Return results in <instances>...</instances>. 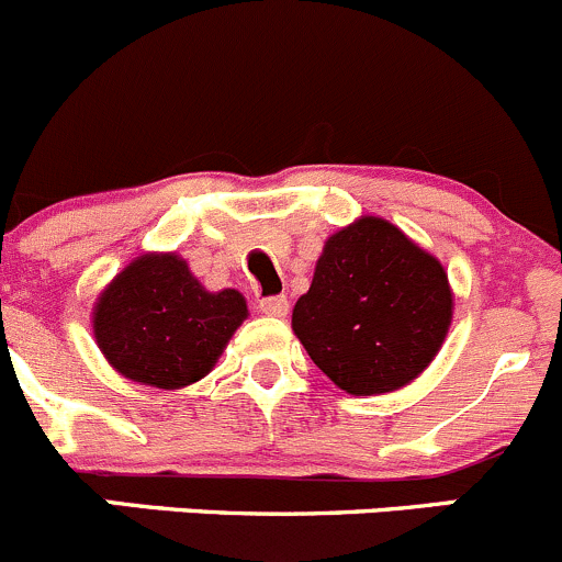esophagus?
Wrapping results in <instances>:
<instances>
[{"instance_id":"esophagus-1","label":"esophagus","mask_w":562,"mask_h":562,"mask_svg":"<svg viewBox=\"0 0 562 562\" xmlns=\"http://www.w3.org/2000/svg\"><path fill=\"white\" fill-rule=\"evenodd\" d=\"M259 311L265 316H286L289 300L286 297H262L259 300Z\"/></svg>"}]
</instances>
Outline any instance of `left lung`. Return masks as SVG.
<instances>
[{
	"label": "left lung",
	"instance_id": "1",
	"mask_svg": "<svg viewBox=\"0 0 562 562\" xmlns=\"http://www.w3.org/2000/svg\"><path fill=\"white\" fill-rule=\"evenodd\" d=\"M451 319L440 259L391 221L360 215L325 240L292 330L341 391L380 396L424 374Z\"/></svg>",
	"mask_w": 562,
	"mask_h": 562
}]
</instances>
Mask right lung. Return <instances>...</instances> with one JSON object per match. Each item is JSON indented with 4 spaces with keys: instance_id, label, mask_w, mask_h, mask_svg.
<instances>
[{
    "instance_id": "right-lung-1",
    "label": "right lung",
    "mask_w": 562,
    "mask_h": 562,
    "mask_svg": "<svg viewBox=\"0 0 562 562\" xmlns=\"http://www.w3.org/2000/svg\"><path fill=\"white\" fill-rule=\"evenodd\" d=\"M248 316L237 289L210 292L180 254H142L92 305L98 349L116 374L177 391L213 371Z\"/></svg>"
}]
</instances>
